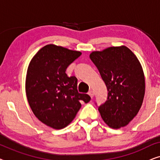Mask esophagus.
Here are the masks:
<instances>
[{
  "label": "esophagus",
  "mask_w": 160,
  "mask_h": 160,
  "mask_svg": "<svg viewBox=\"0 0 160 160\" xmlns=\"http://www.w3.org/2000/svg\"><path fill=\"white\" fill-rule=\"evenodd\" d=\"M88 94H89V95L90 96V97H91V98H92L94 97V92H93L92 90H90V91H89Z\"/></svg>",
  "instance_id": "34e87169"
}]
</instances>
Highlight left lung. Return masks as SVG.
<instances>
[{
    "label": "left lung",
    "mask_w": 160,
    "mask_h": 160,
    "mask_svg": "<svg viewBox=\"0 0 160 160\" xmlns=\"http://www.w3.org/2000/svg\"><path fill=\"white\" fill-rule=\"evenodd\" d=\"M89 58L108 92L107 100L98 108L102 120L113 129L128 125L138 113L145 95V77L138 59L125 46L92 52Z\"/></svg>",
    "instance_id": "1"
}]
</instances>
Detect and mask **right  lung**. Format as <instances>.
<instances>
[{"label":"right lung","mask_w":160,"mask_h":160,"mask_svg":"<svg viewBox=\"0 0 160 160\" xmlns=\"http://www.w3.org/2000/svg\"><path fill=\"white\" fill-rule=\"evenodd\" d=\"M82 54L78 51L48 44L35 54L28 65L25 92L28 103L38 120L50 128L67 127L82 107L87 94L78 93L77 78L68 76V66Z\"/></svg>","instance_id":"right-lung-1"}]
</instances>
